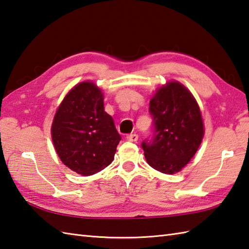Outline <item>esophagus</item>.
Wrapping results in <instances>:
<instances>
[{"label":"esophagus","mask_w":249,"mask_h":249,"mask_svg":"<svg viewBox=\"0 0 249 249\" xmlns=\"http://www.w3.org/2000/svg\"><path fill=\"white\" fill-rule=\"evenodd\" d=\"M126 139L128 141H130V142H136V141H138V135L130 134V135H128V136L126 137Z\"/></svg>","instance_id":"1"}]
</instances>
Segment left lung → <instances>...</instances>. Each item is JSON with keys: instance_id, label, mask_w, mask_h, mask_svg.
<instances>
[{"instance_id": "obj_1", "label": "left lung", "mask_w": 249, "mask_h": 249, "mask_svg": "<svg viewBox=\"0 0 249 249\" xmlns=\"http://www.w3.org/2000/svg\"><path fill=\"white\" fill-rule=\"evenodd\" d=\"M154 132L141 146L147 163L164 174L188 164L203 141L205 129L198 104L180 83L170 82L149 102Z\"/></svg>"}]
</instances>
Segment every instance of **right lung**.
Listing matches in <instances>:
<instances>
[{"mask_svg": "<svg viewBox=\"0 0 249 249\" xmlns=\"http://www.w3.org/2000/svg\"><path fill=\"white\" fill-rule=\"evenodd\" d=\"M51 132L62 163L84 176L110 164L121 141L113 119L104 110L102 90L92 82L76 85L63 98Z\"/></svg>", "mask_w": 249, "mask_h": 249, "instance_id": "right-lung-1", "label": "right lung"}]
</instances>
